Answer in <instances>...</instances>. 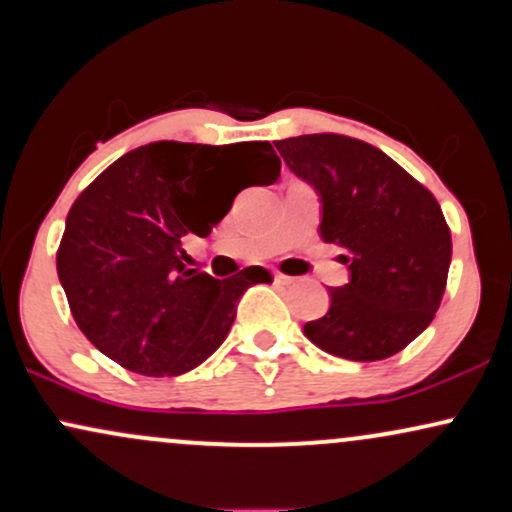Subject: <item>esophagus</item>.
I'll use <instances>...</instances> for the list:
<instances>
[{
	"mask_svg": "<svg viewBox=\"0 0 512 512\" xmlns=\"http://www.w3.org/2000/svg\"><path fill=\"white\" fill-rule=\"evenodd\" d=\"M272 276H274V284H291V276H286V274H281V272H272Z\"/></svg>",
	"mask_w": 512,
	"mask_h": 512,
	"instance_id": "34e87169",
	"label": "esophagus"
}]
</instances>
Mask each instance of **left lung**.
<instances>
[{"label": "left lung", "instance_id": "1", "mask_svg": "<svg viewBox=\"0 0 512 512\" xmlns=\"http://www.w3.org/2000/svg\"><path fill=\"white\" fill-rule=\"evenodd\" d=\"M274 144L320 192V236L346 250L351 272L305 337L349 361L395 356L431 325L448 284L452 238L438 199L361 139L322 132Z\"/></svg>", "mask_w": 512, "mask_h": 512}]
</instances>
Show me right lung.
Returning <instances> with one entry per match:
<instances>
[{
    "label": "right lung",
    "instance_id": "add662e5",
    "mask_svg": "<svg viewBox=\"0 0 512 512\" xmlns=\"http://www.w3.org/2000/svg\"><path fill=\"white\" fill-rule=\"evenodd\" d=\"M260 181L237 185L240 169ZM269 142H151L108 166L76 197L57 248V274L86 339L139 375H182L219 349L238 301L272 284L262 267L228 279L185 269L182 236L207 238L240 190L279 178Z\"/></svg>",
    "mask_w": 512,
    "mask_h": 512
}]
</instances>
